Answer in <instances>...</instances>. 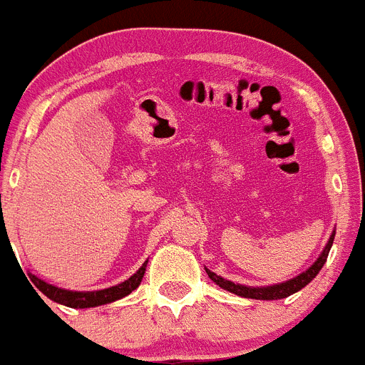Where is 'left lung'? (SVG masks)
<instances>
[{
    "label": "left lung",
    "instance_id": "1",
    "mask_svg": "<svg viewBox=\"0 0 365 365\" xmlns=\"http://www.w3.org/2000/svg\"><path fill=\"white\" fill-rule=\"evenodd\" d=\"M332 243H334V234L330 235L329 243H327L324 250L321 252L319 258H317V262H315L314 265L308 269V271H304L302 274H299L297 278H293V280H287V282H284V284H277V286L247 287V286H240V284H234V282L217 277L215 272H211L210 269H206V272H207V277L215 282L217 286H220L222 289H226V292L235 293V295H240V297H247V299H258V301H277V299H286V297L293 295V293H297L299 289H302L306 284H310V282L317 277V272L321 271V267H323L324 262H327V258H329V252H330V247H332Z\"/></svg>",
    "mask_w": 365,
    "mask_h": 365
}]
</instances>
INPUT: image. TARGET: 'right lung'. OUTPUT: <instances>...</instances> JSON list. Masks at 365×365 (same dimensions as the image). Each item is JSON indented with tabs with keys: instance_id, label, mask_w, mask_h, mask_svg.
Masks as SVG:
<instances>
[{
	"instance_id": "1",
	"label": "right lung",
	"mask_w": 365,
	"mask_h": 365,
	"mask_svg": "<svg viewBox=\"0 0 365 365\" xmlns=\"http://www.w3.org/2000/svg\"><path fill=\"white\" fill-rule=\"evenodd\" d=\"M146 271V262L143 263V267L133 274L131 278H128L125 282L118 284V286L107 287V289H102V292H68V289H61V287H55L51 284H46L44 280L36 277H29L31 282L36 286L38 292L44 293L48 299H51L53 302H59V304L70 306V308H93V306L107 304V302L118 301L122 297L130 295L133 289H137L145 277Z\"/></svg>"
}]
</instances>
